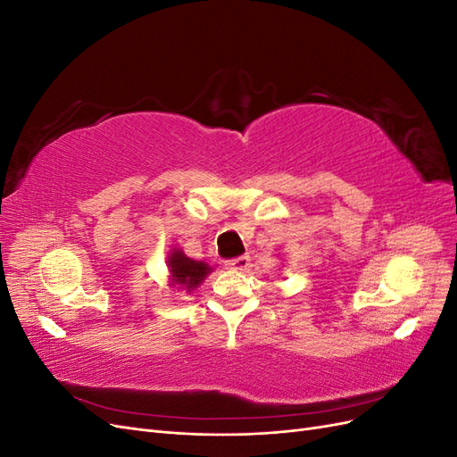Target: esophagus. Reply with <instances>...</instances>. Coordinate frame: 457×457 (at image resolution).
<instances>
[{"label":"esophagus","mask_w":457,"mask_h":457,"mask_svg":"<svg viewBox=\"0 0 457 457\" xmlns=\"http://www.w3.org/2000/svg\"><path fill=\"white\" fill-rule=\"evenodd\" d=\"M227 269L230 270H238V272H245L247 269H250V257L247 255H242V257H237V259H230L225 262Z\"/></svg>","instance_id":"1"}]
</instances>
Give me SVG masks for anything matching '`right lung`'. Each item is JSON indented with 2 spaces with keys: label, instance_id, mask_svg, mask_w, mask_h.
<instances>
[{
  "label": "right lung",
  "instance_id": "obj_1",
  "mask_svg": "<svg viewBox=\"0 0 457 457\" xmlns=\"http://www.w3.org/2000/svg\"><path fill=\"white\" fill-rule=\"evenodd\" d=\"M168 272H170V287H177L179 292H195V289L205 280V276L213 270L210 262L196 261L185 255L183 250L173 247L168 253Z\"/></svg>",
  "mask_w": 457,
  "mask_h": 457
}]
</instances>
